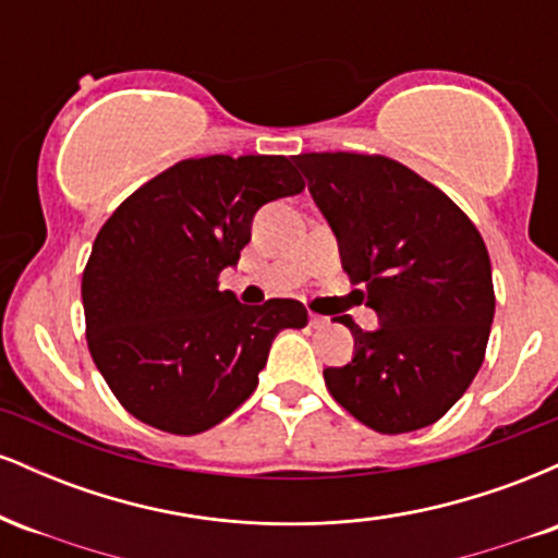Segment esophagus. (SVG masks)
Listing matches in <instances>:
<instances>
[{"label":"esophagus","instance_id":"esophagus-1","mask_svg":"<svg viewBox=\"0 0 558 558\" xmlns=\"http://www.w3.org/2000/svg\"><path fill=\"white\" fill-rule=\"evenodd\" d=\"M310 325H312V328H315V330H323V328H328V325H330V317L315 315V312H312V315H310Z\"/></svg>","mask_w":558,"mask_h":558}]
</instances>
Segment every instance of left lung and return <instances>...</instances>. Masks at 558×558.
<instances>
[{
    "label": "left lung",
    "mask_w": 558,
    "mask_h": 558,
    "mask_svg": "<svg viewBox=\"0 0 558 558\" xmlns=\"http://www.w3.org/2000/svg\"><path fill=\"white\" fill-rule=\"evenodd\" d=\"M330 222L341 265L380 317L354 336V360L325 369L351 417L399 435L438 422L485 360L496 293L483 235L444 191L383 155L293 157Z\"/></svg>",
    "instance_id": "1"
}]
</instances>
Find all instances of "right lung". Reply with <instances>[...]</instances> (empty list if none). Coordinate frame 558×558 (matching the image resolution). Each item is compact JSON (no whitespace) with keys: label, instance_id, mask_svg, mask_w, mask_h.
Masks as SVG:
<instances>
[{"label":"right lung","instance_id":"right-lung-1","mask_svg":"<svg viewBox=\"0 0 558 558\" xmlns=\"http://www.w3.org/2000/svg\"><path fill=\"white\" fill-rule=\"evenodd\" d=\"M301 191L293 157L183 159L101 226L81 283L86 341L133 417L172 435L209 430L254 393L275 336L304 328L301 301L246 306L217 280L262 204Z\"/></svg>","mask_w":558,"mask_h":558}]
</instances>
